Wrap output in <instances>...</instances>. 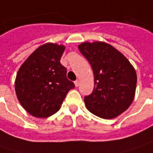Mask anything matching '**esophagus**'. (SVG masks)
<instances>
[{"label":"esophagus","instance_id":"34e87169","mask_svg":"<svg viewBox=\"0 0 153 153\" xmlns=\"http://www.w3.org/2000/svg\"><path fill=\"white\" fill-rule=\"evenodd\" d=\"M79 80H76V81H75V82H74V83H75V86H76V87H78V86H79Z\"/></svg>","mask_w":153,"mask_h":153}]
</instances>
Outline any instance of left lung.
Listing matches in <instances>:
<instances>
[{"instance_id":"1","label":"left lung","mask_w":153,"mask_h":153,"mask_svg":"<svg viewBox=\"0 0 153 153\" xmlns=\"http://www.w3.org/2000/svg\"><path fill=\"white\" fill-rule=\"evenodd\" d=\"M78 48L91 65L94 76V88L84 98L86 107L104 119L118 117L134 98L137 82L134 68L122 53L106 42H82Z\"/></svg>"}]
</instances>
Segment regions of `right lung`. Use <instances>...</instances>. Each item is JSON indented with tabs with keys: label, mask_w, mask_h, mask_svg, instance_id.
I'll return each mask as SVG.
<instances>
[{
	"label": "right lung",
	"mask_w": 153,
	"mask_h": 153,
	"mask_svg": "<svg viewBox=\"0 0 153 153\" xmlns=\"http://www.w3.org/2000/svg\"><path fill=\"white\" fill-rule=\"evenodd\" d=\"M64 45L45 43L28 57L18 71L15 92L24 109L33 117L46 118L56 113L75 84L60 64Z\"/></svg>",
	"instance_id": "1"
}]
</instances>
